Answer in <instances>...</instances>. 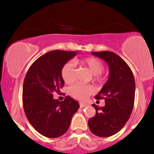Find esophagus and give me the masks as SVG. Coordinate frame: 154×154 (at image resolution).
<instances>
[{"label":"esophagus","mask_w":154,"mask_h":154,"mask_svg":"<svg viewBox=\"0 0 154 154\" xmlns=\"http://www.w3.org/2000/svg\"><path fill=\"white\" fill-rule=\"evenodd\" d=\"M79 105H80V107H82V108H83V107H87V106H88V104H86V103L80 102V103H79Z\"/></svg>","instance_id":"1"}]
</instances>
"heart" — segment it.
<instances>
[{"label":"heart","instance_id":"heart-1","mask_svg":"<svg viewBox=\"0 0 154 154\" xmlns=\"http://www.w3.org/2000/svg\"><path fill=\"white\" fill-rule=\"evenodd\" d=\"M82 65L87 67L94 76V80L101 82L104 80L101 72L104 69V64L100 60L95 57H88L81 61ZM61 76L66 84H72L75 80V66L74 61H68L61 69ZM94 92V88L91 85H84L75 84L69 88V93L75 99L85 100Z\"/></svg>","mask_w":154,"mask_h":154}]
</instances>
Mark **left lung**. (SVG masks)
Wrapping results in <instances>:
<instances>
[{"label":"left lung","mask_w":154,"mask_h":154,"mask_svg":"<svg viewBox=\"0 0 154 154\" xmlns=\"http://www.w3.org/2000/svg\"><path fill=\"white\" fill-rule=\"evenodd\" d=\"M104 60L110 69L109 79L96 99H104L105 105L96 109V115L88 121L90 131L99 137H108L118 133L132 112L135 99V80L131 68L124 60L112 52H92Z\"/></svg>","instance_id":"obj_1"}]
</instances>
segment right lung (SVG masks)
Returning <instances> with one entry per match:
<instances>
[{
    "instance_id": "right-lung-1",
    "label": "right lung",
    "mask_w": 154,
    "mask_h": 154,
    "mask_svg": "<svg viewBox=\"0 0 154 154\" xmlns=\"http://www.w3.org/2000/svg\"><path fill=\"white\" fill-rule=\"evenodd\" d=\"M76 52L53 50L39 57L28 69L23 81V105L30 124L46 137L58 138L69 129L79 104L66 96L64 101L53 99L64 82L61 69Z\"/></svg>"
}]
</instances>
